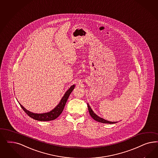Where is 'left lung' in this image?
I'll return each mask as SVG.
<instances>
[{
	"mask_svg": "<svg viewBox=\"0 0 158 158\" xmlns=\"http://www.w3.org/2000/svg\"><path fill=\"white\" fill-rule=\"evenodd\" d=\"M87 105H88V110H89V113L91 116L95 120H96L98 122L102 123H107V124H114V123H116L117 122H109V121H107L106 120L103 118H102L101 117H99L98 116H97V114L93 112V110H92L91 108L90 107V106L89 105L88 103H87Z\"/></svg>",
	"mask_w": 158,
	"mask_h": 158,
	"instance_id": "left-lung-1",
	"label": "left lung"
}]
</instances>
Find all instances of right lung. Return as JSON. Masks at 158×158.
Returning <instances> with one entry per match:
<instances>
[{"label":"right lung","instance_id":"add662e5","mask_svg":"<svg viewBox=\"0 0 158 158\" xmlns=\"http://www.w3.org/2000/svg\"><path fill=\"white\" fill-rule=\"evenodd\" d=\"M74 87H75L74 85H71L70 88L66 92L64 96L62 97L59 103L56 106V107L49 112L44 113H34L32 112L27 110V109H26V108H24L21 105L20 103H19V104H20L21 108L23 109V110L26 112L30 117L32 118L34 120H38V121H42V122L53 120L59 117V115L63 112L64 107L65 106V105L67 101L70 96L71 92L73 91V90L74 89Z\"/></svg>","mask_w":158,"mask_h":158}]
</instances>
